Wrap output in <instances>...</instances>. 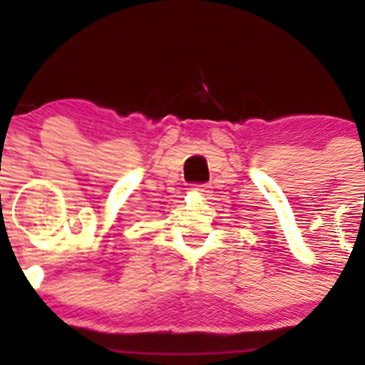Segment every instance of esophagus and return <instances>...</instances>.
I'll use <instances>...</instances> for the list:
<instances>
[{"label":"esophagus","instance_id":"esophagus-1","mask_svg":"<svg viewBox=\"0 0 365 365\" xmlns=\"http://www.w3.org/2000/svg\"><path fill=\"white\" fill-rule=\"evenodd\" d=\"M194 190H196V194H201V196H207L208 185H196V187H194Z\"/></svg>","mask_w":365,"mask_h":365}]
</instances>
